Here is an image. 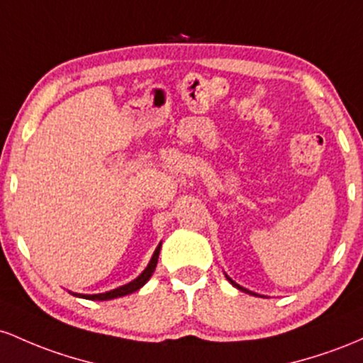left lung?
<instances>
[{"label": "left lung", "mask_w": 363, "mask_h": 363, "mask_svg": "<svg viewBox=\"0 0 363 363\" xmlns=\"http://www.w3.org/2000/svg\"><path fill=\"white\" fill-rule=\"evenodd\" d=\"M228 279H230V278H228ZM230 281H231V279H230ZM231 284H233V286H236V288H238V290H242V291H245V293H250V295H255V293L248 291V290H245V288H242V286H240V284H236V283H235V281H231Z\"/></svg>", "instance_id": "obj_1"}]
</instances>
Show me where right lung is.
<instances>
[{"instance_id":"obj_1","label":"right lung","mask_w":363,"mask_h":363,"mask_svg":"<svg viewBox=\"0 0 363 363\" xmlns=\"http://www.w3.org/2000/svg\"><path fill=\"white\" fill-rule=\"evenodd\" d=\"M160 250H161V243H160V245H157L156 252H154V255H152V259H150L149 266L145 267V271L142 272V274L138 276L137 279H133L132 283L125 284V286L116 288V290L106 291V293H99V295H77V293H73V295H75V296H82V298H87V300H111V298H118V296H125V295H128V293L137 291L138 288H142L145 283H147L150 276H152L154 269H156L157 257H160Z\"/></svg>"}]
</instances>
